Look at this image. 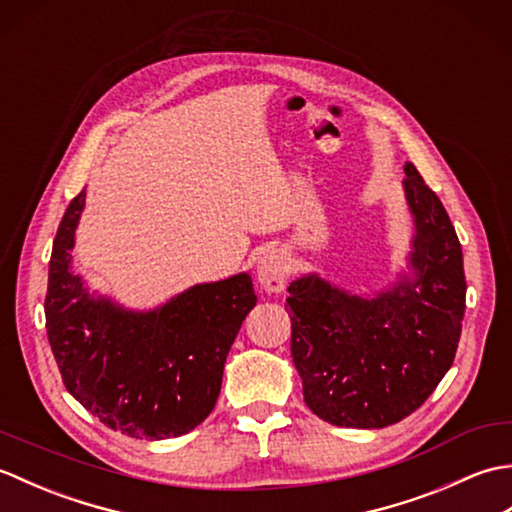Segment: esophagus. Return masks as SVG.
I'll return each mask as SVG.
<instances>
[{
    "instance_id": "34e87169",
    "label": "esophagus",
    "mask_w": 512,
    "mask_h": 512,
    "mask_svg": "<svg viewBox=\"0 0 512 512\" xmlns=\"http://www.w3.org/2000/svg\"><path fill=\"white\" fill-rule=\"evenodd\" d=\"M257 279L268 292H281L288 281V262L281 248L268 246L257 259Z\"/></svg>"
}]
</instances>
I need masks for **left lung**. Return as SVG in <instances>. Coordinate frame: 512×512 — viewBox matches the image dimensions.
<instances>
[{
  "label": "left lung",
  "mask_w": 512,
  "mask_h": 512,
  "mask_svg": "<svg viewBox=\"0 0 512 512\" xmlns=\"http://www.w3.org/2000/svg\"><path fill=\"white\" fill-rule=\"evenodd\" d=\"M413 277L350 295L317 275L288 286L292 358L306 405L336 427L383 429L416 411L453 365L466 308L462 246L440 198L405 165Z\"/></svg>",
  "instance_id": "1"
}]
</instances>
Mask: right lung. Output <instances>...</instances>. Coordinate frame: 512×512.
<instances>
[{"label":"right lung","instance_id":"right-lung-1","mask_svg":"<svg viewBox=\"0 0 512 512\" xmlns=\"http://www.w3.org/2000/svg\"><path fill=\"white\" fill-rule=\"evenodd\" d=\"M85 191L52 244L46 330L65 389L107 427L138 440L176 438L209 416L228 350L257 297L248 273L198 284L165 306L134 312L94 299L72 275Z\"/></svg>","mask_w":512,"mask_h":512}]
</instances>
